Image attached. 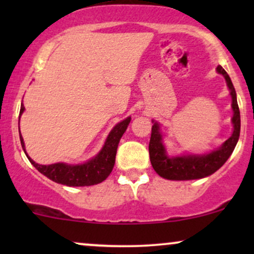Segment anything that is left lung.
Returning a JSON list of instances; mask_svg holds the SVG:
<instances>
[{"instance_id":"left-lung-1","label":"left lung","mask_w":254,"mask_h":254,"mask_svg":"<svg viewBox=\"0 0 254 254\" xmlns=\"http://www.w3.org/2000/svg\"><path fill=\"white\" fill-rule=\"evenodd\" d=\"M217 71L226 78L228 88L230 89V95H232V107L234 111L232 119L233 125H234L233 135L224 142L222 147L206 155L168 157L166 155L165 147L161 142L162 138L159 131V124L154 123L151 127L149 156L151 166L160 177L170 180H191L208 177L222 167L234 150L239 136H240V111H239L237 101V93H235L232 80L222 66L218 65Z\"/></svg>"}]
</instances>
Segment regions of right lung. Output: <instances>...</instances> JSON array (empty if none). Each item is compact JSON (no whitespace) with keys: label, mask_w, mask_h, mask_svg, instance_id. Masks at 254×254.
Listing matches in <instances>:
<instances>
[{"label":"right lung","mask_w":254,"mask_h":254,"mask_svg":"<svg viewBox=\"0 0 254 254\" xmlns=\"http://www.w3.org/2000/svg\"><path fill=\"white\" fill-rule=\"evenodd\" d=\"M25 107L21 104L20 109V116L24 112ZM19 116V119H20ZM130 117L124 119L123 122L118 123L113 127L107 137L105 145L94 159L86 162L82 165H65V164H52V165H39L36 164L31 157L28 160L31 164L37 168L40 173L48 177L49 179L54 180L55 183L62 184L66 186H89L95 185L104 182L113 170V166L116 162V154H117L118 143L121 141V137L127 130V125L130 123ZM20 141H21L22 149L25 150V143L20 135ZM26 153V151H25Z\"/></svg>","instance_id":"obj_1"}]
</instances>
